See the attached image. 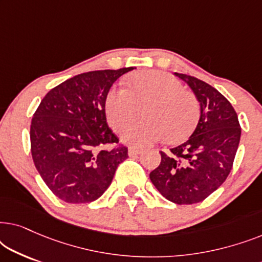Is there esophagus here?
<instances>
[{
	"mask_svg": "<svg viewBox=\"0 0 262 262\" xmlns=\"http://www.w3.org/2000/svg\"><path fill=\"white\" fill-rule=\"evenodd\" d=\"M142 151H143L142 149L130 148V149H128L127 154H128V156H130V157H134V156H137V155H139V154H142Z\"/></svg>",
	"mask_w": 262,
	"mask_h": 262,
	"instance_id": "obj_1",
	"label": "esophagus"
}]
</instances>
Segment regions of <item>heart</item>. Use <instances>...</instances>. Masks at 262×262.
I'll return each instance as SVG.
<instances>
[{
	"label": "heart",
	"mask_w": 262,
	"mask_h": 262,
	"mask_svg": "<svg viewBox=\"0 0 262 262\" xmlns=\"http://www.w3.org/2000/svg\"><path fill=\"white\" fill-rule=\"evenodd\" d=\"M105 110L111 127L121 131L139 116L145 120L131 125L121 141L131 146H145L166 138L181 142L194 131L200 116L198 99L163 71L146 70L128 80V89L112 88Z\"/></svg>",
	"instance_id": "b5f03b06"
}]
</instances>
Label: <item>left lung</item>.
<instances>
[{"label": "left lung", "instance_id": "obj_1", "mask_svg": "<svg viewBox=\"0 0 262 262\" xmlns=\"http://www.w3.org/2000/svg\"><path fill=\"white\" fill-rule=\"evenodd\" d=\"M188 84L200 105V118L187 141L160 151V166L150 180L164 198L178 205L203 202L225 181L237 151L241 126L231 103L212 85L174 73Z\"/></svg>", "mask_w": 262, "mask_h": 262}]
</instances>
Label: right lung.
<instances>
[{
    "mask_svg": "<svg viewBox=\"0 0 262 262\" xmlns=\"http://www.w3.org/2000/svg\"><path fill=\"white\" fill-rule=\"evenodd\" d=\"M134 69L76 75L51 89L35 111L30 132L34 166L63 202L100 198L128 157L107 124L105 102L114 82Z\"/></svg>",
    "mask_w": 262,
    "mask_h": 262,
    "instance_id": "1",
    "label": "right lung"
}]
</instances>
